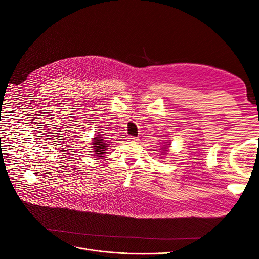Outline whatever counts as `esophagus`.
<instances>
[{"mask_svg": "<svg viewBox=\"0 0 259 259\" xmlns=\"http://www.w3.org/2000/svg\"><path fill=\"white\" fill-rule=\"evenodd\" d=\"M127 141H129V142H137L138 138L137 137H133V136H128L127 137Z\"/></svg>", "mask_w": 259, "mask_h": 259, "instance_id": "34e87169", "label": "esophagus"}]
</instances>
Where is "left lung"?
<instances>
[{
    "mask_svg": "<svg viewBox=\"0 0 259 259\" xmlns=\"http://www.w3.org/2000/svg\"><path fill=\"white\" fill-rule=\"evenodd\" d=\"M170 146H171V142L169 141H166V142H162V146H161V150H162V154L166 155L170 150ZM164 157L161 156V159H163Z\"/></svg>",
    "mask_w": 259,
    "mask_h": 259,
    "instance_id": "1",
    "label": "left lung"
}]
</instances>
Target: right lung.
I'll return each mask as SVG.
<instances>
[{"label":"right lung","instance_id":"1","mask_svg":"<svg viewBox=\"0 0 259 259\" xmlns=\"http://www.w3.org/2000/svg\"><path fill=\"white\" fill-rule=\"evenodd\" d=\"M91 142V151L96 159H103L105 157L104 155L106 154L107 149L112 145L104 139V137H102V135L98 133L93 136Z\"/></svg>","mask_w":259,"mask_h":259}]
</instances>
